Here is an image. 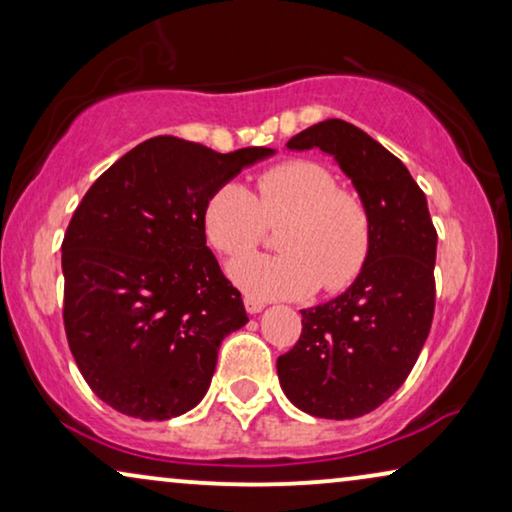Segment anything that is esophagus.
I'll return each instance as SVG.
<instances>
[{
  "mask_svg": "<svg viewBox=\"0 0 512 512\" xmlns=\"http://www.w3.org/2000/svg\"><path fill=\"white\" fill-rule=\"evenodd\" d=\"M244 307H247L249 314H258V312L265 310V303H263V300L254 298V296H244Z\"/></svg>",
  "mask_w": 512,
  "mask_h": 512,
  "instance_id": "esophagus-1",
  "label": "esophagus"
}]
</instances>
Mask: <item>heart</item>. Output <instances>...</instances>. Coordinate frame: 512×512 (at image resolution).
Instances as JSON below:
<instances>
[{"label": "heart", "mask_w": 512, "mask_h": 512, "mask_svg": "<svg viewBox=\"0 0 512 512\" xmlns=\"http://www.w3.org/2000/svg\"><path fill=\"white\" fill-rule=\"evenodd\" d=\"M202 233L223 256L249 251L265 223H279L282 254H249L228 263V277L254 298H305L345 289L370 251V216L354 193L338 188L324 165L289 160L258 174L254 193L237 181L214 188L202 207Z\"/></svg>", "instance_id": "heart-1"}]
</instances>
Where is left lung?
I'll use <instances>...</instances> for the list:
<instances>
[{
	"label": "left lung",
	"instance_id": "8db88e82",
	"mask_svg": "<svg viewBox=\"0 0 512 512\" xmlns=\"http://www.w3.org/2000/svg\"><path fill=\"white\" fill-rule=\"evenodd\" d=\"M286 149L331 156L370 216L359 277L328 303L300 310V340L277 359L279 384L298 410L354 419L401 387L429 338L438 235L408 167L356 125L321 121Z\"/></svg>",
	"mask_w": 512,
	"mask_h": 512
}]
</instances>
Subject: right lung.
I'll return each instance as SVG.
<instances>
[{
  "instance_id": "1",
  "label": "right lung",
  "mask_w": 512,
  "mask_h": 512,
  "mask_svg": "<svg viewBox=\"0 0 512 512\" xmlns=\"http://www.w3.org/2000/svg\"><path fill=\"white\" fill-rule=\"evenodd\" d=\"M270 156L160 135L83 195L62 242V314L83 380L114 410L163 422L205 398L221 340L249 317L207 247L202 207Z\"/></svg>"
}]
</instances>
